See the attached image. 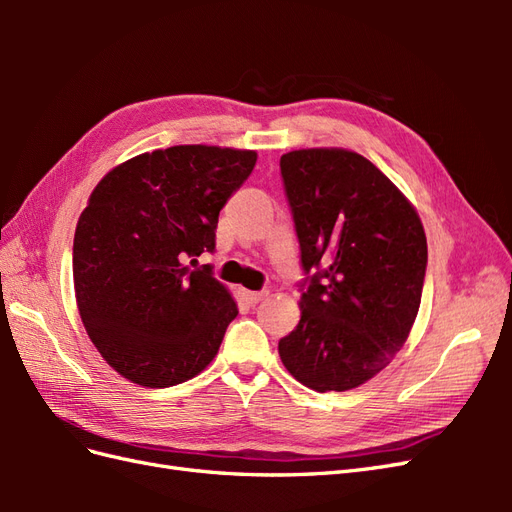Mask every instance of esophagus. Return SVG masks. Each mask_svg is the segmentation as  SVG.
<instances>
[{
	"mask_svg": "<svg viewBox=\"0 0 512 512\" xmlns=\"http://www.w3.org/2000/svg\"><path fill=\"white\" fill-rule=\"evenodd\" d=\"M269 294V290H243V297L247 303H258Z\"/></svg>",
	"mask_w": 512,
	"mask_h": 512,
	"instance_id": "1",
	"label": "esophagus"
}]
</instances>
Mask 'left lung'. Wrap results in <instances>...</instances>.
Returning a JSON list of instances; mask_svg holds the SVG:
<instances>
[{
    "label": "left lung",
    "mask_w": 512,
    "mask_h": 512,
    "mask_svg": "<svg viewBox=\"0 0 512 512\" xmlns=\"http://www.w3.org/2000/svg\"><path fill=\"white\" fill-rule=\"evenodd\" d=\"M305 280L282 363L307 389L350 391L406 344L421 305L427 239L410 200L348 149L280 160Z\"/></svg>",
    "instance_id": "1"
}]
</instances>
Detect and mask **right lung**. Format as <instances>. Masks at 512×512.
Returning <instances> with one entry per match:
<instances>
[{"label": "right lung", "mask_w": 512, "mask_h": 512, "mask_svg": "<svg viewBox=\"0 0 512 512\" xmlns=\"http://www.w3.org/2000/svg\"><path fill=\"white\" fill-rule=\"evenodd\" d=\"M256 151L177 145L115 166L74 232L72 275L87 335L117 374L147 389L198 376L239 309L211 267L222 207Z\"/></svg>", "instance_id": "1"}]
</instances>
